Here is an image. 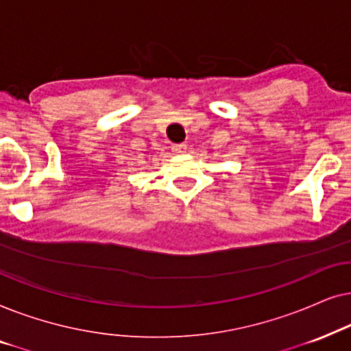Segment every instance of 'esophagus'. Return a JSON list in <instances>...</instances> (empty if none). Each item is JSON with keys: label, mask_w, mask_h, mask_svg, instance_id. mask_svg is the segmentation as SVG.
I'll list each match as a JSON object with an SVG mask.
<instances>
[{"label": "esophagus", "mask_w": 351, "mask_h": 351, "mask_svg": "<svg viewBox=\"0 0 351 351\" xmlns=\"http://www.w3.org/2000/svg\"><path fill=\"white\" fill-rule=\"evenodd\" d=\"M186 149H188V146H186L184 143H180V144H173L171 146V151L176 152V154H184Z\"/></svg>", "instance_id": "obj_1"}]
</instances>
